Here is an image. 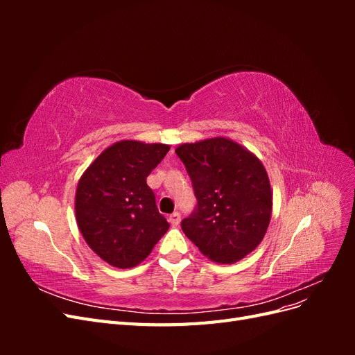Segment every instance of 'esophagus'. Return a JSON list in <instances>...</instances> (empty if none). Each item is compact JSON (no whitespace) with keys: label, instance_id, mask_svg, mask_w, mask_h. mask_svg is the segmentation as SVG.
Segmentation results:
<instances>
[{"label":"esophagus","instance_id":"1","mask_svg":"<svg viewBox=\"0 0 355 355\" xmlns=\"http://www.w3.org/2000/svg\"><path fill=\"white\" fill-rule=\"evenodd\" d=\"M168 222L173 225V227H178V225L180 223V213L179 211H175V213H171L170 216H168Z\"/></svg>","mask_w":355,"mask_h":355}]
</instances>
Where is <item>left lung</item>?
<instances>
[{
  "mask_svg": "<svg viewBox=\"0 0 355 355\" xmlns=\"http://www.w3.org/2000/svg\"><path fill=\"white\" fill-rule=\"evenodd\" d=\"M176 154L197 198L196 209L180 222L182 231L214 262L243 259L259 245L271 220L272 196L265 167L225 137L180 145Z\"/></svg>",
  "mask_w": 355,
  "mask_h": 355,
  "instance_id": "8db88e82",
  "label": "left lung"
}]
</instances>
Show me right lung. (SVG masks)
<instances>
[{
  "label": "right lung",
  "mask_w": 355,
  "mask_h": 355,
  "mask_svg": "<svg viewBox=\"0 0 355 355\" xmlns=\"http://www.w3.org/2000/svg\"><path fill=\"white\" fill-rule=\"evenodd\" d=\"M170 146L123 141L93 161L78 182L75 214L90 249L116 268H132L168 230L146 178Z\"/></svg>",
  "instance_id": "obj_1"
}]
</instances>
